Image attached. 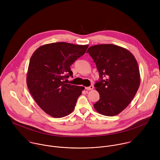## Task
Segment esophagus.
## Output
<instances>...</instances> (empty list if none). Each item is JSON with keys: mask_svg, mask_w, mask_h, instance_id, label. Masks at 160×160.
<instances>
[{"mask_svg": "<svg viewBox=\"0 0 160 160\" xmlns=\"http://www.w3.org/2000/svg\"><path fill=\"white\" fill-rule=\"evenodd\" d=\"M94 88V86L93 85H90L89 87H85V89L86 90H92Z\"/></svg>", "mask_w": 160, "mask_h": 160, "instance_id": "esophagus-1", "label": "esophagus"}]
</instances>
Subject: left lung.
Instances as JSON below:
<instances>
[{"label":"left lung","instance_id":"left-lung-1","mask_svg":"<svg viewBox=\"0 0 160 160\" xmlns=\"http://www.w3.org/2000/svg\"><path fill=\"white\" fill-rule=\"evenodd\" d=\"M87 52L94 59L100 77L94 85L100 96L94 104L95 109L104 116L118 115L130 103L140 85L136 59L127 49L113 44L93 45Z\"/></svg>","mask_w":160,"mask_h":160}]
</instances>
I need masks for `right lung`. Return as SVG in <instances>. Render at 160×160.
Instances as JSON below:
<instances>
[{
	"label": "right lung",
	"instance_id": "obj_1",
	"mask_svg": "<svg viewBox=\"0 0 160 160\" xmlns=\"http://www.w3.org/2000/svg\"><path fill=\"white\" fill-rule=\"evenodd\" d=\"M88 45L55 42L39 47L32 54L27 75L28 90L38 106L54 118L74 110L84 87L66 83L73 75L70 66L83 56Z\"/></svg>",
	"mask_w": 160,
	"mask_h": 160
}]
</instances>
